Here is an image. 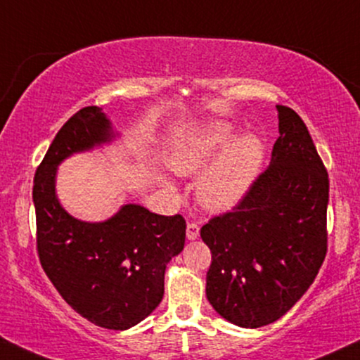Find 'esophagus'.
I'll return each mask as SVG.
<instances>
[{"label": "esophagus", "mask_w": 360, "mask_h": 360, "mask_svg": "<svg viewBox=\"0 0 360 360\" xmlns=\"http://www.w3.org/2000/svg\"><path fill=\"white\" fill-rule=\"evenodd\" d=\"M186 236L188 240H196L199 236V226L196 223H188V228H186Z\"/></svg>", "instance_id": "esophagus-1"}]
</instances>
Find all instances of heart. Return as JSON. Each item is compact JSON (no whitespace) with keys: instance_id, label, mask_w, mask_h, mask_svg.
I'll list each match as a JSON object with an SVG mask.
<instances>
[{"instance_id":"1","label":"heart","mask_w":360,"mask_h":360,"mask_svg":"<svg viewBox=\"0 0 360 360\" xmlns=\"http://www.w3.org/2000/svg\"><path fill=\"white\" fill-rule=\"evenodd\" d=\"M229 122H213L186 134L169 155L179 174H198V198L207 210L223 213L240 205L259 176L265 155L262 139L255 134L236 137Z\"/></svg>"}]
</instances>
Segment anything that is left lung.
I'll use <instances>...</instances> for the list:
<instances>
[{
  "label": "left lung",
  "instance_id": "obj_1",
  "mask_svg": "<svg viewBox=\"0 0 360 360\" xmlns=\"http://www.w3.org/2000/svg\"><path fill=\"white\" fill-rule=\"evenodd\" d=\"M271 161L231 211L201 228L211 250L206 297L235 326L258 328L283 317L317 276L327 253L328 174L309 129L276 105Z\"/></svg>",
  "mask_w": 360,
  "mask_h": 360
}]
</instances>
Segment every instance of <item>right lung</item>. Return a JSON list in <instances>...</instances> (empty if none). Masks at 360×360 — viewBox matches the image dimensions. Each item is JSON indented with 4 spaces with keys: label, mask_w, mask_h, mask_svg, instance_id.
<instances>
[{
    "label": "right lung",
    "mask_w": 360,
    "mask_h": 360,
    "mask_svg": "<svg viewBox=\"0 0 360 360\" xmlns=\"http://www.w3.org/2000/svg\"><path fill=\"white\" fill-rule=\"evenodd\" d=\"M114 137L101 107L72 115L34 172L33 202L38 257L53 287L89 322L125 330L161 304L164 271L184 248L186 221L139 205H125L102 223L80 221L63 210L55 194L58 164Z\"/></svg>",
    "instance_id": "obj_1"
}]
</instances>
